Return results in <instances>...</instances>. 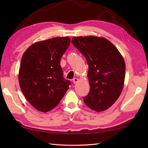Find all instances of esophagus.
<instances>
[{"label": "esophagus", "mask_w": 148, "mask_h": 148, "mask_svg": "<svg viewBox=\"0 0 148 148\" xmlns=\"http://www.w3.org/2000/svg\"><path fill=\"white\" fill-rule=\"evenodd\" d=\"M78 81H79V79H78V78L74 77V79H73V83H74V84H76V83L78 82Z\"/></svg>", "instance_id": "34e87169"}]
</instances>
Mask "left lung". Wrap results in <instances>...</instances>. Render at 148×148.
Wrapping results in <instances>:
<instances>
[{
	"label": "left lung",
	"mask_w": 148,
	"mask_h": 148,
	"mask_svg": "<svg viewBox=\"0 0 148 148\" xmlns=\"http://www.w3.org/2000/svg\"><path fill=\"white\" fill-rule=\"evenodd\" d=\"M72 43L84 56L89 66L90 90L84 97V103L93 111H106L118 100L123 88V57L111 42L102 37H73Z\"/></svg>",
	"instance_id": "8db88e82"
}]
</instances>
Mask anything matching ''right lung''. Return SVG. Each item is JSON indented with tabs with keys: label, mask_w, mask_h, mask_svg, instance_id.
I'll use <instances>...</instances> for the list:
<instances>
[{
	"label": "right lung",
	"mask_w": 148,
	"mask_h": 148,
	"mask_svg": "<svg viewBox=\"0 0 148 148\" xmlns=\"http://www.w3.org/2000/svg\"><path fill=\"white\" fill-rule=\"evenodd\" d=\"M69 37L32 44L24 52L18 74L22 93L37 111L46 112L58 104L69 88L63 77L60 59L70 45Z\"/></svg>",
	"instance_id": "right-lung-1"
}]
</instances>
